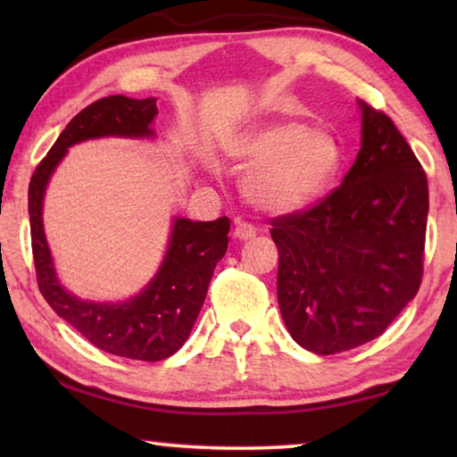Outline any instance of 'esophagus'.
Segmentation results:
<instances>
[{
  "label": "esophagus",
  "mask_w": 457,
  "mask_h": 457,
  "mask_svg": "<svg viewBox=\"0 0 457 457\" xmlns=\"http://www.w3.org/2000/svg\"><path fill=\"white\" fill-rule=\"evenodd\" d=\"M256 234H258V229L247 221H239L234 229V236L239 239V242H245V239L256 237Z\"/></svg>",
  "instance_id": "esophagus-1"
}]
</instances>
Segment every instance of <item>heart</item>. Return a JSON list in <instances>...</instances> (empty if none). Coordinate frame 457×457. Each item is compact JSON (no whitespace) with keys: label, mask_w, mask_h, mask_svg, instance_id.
<instances>
[{"label":"heart","mask_w":457,"mask_h":457,"mask_svg":"<svg viewBox=\"0 0 457 457\" xmlns=\"http://www.w3.org/2000/svg\"><path fill=\"white\" fill-rule=\"evenodd\" d=\"M229 154L244 167L247 199L270 213H292L314 204L343 167V145L306 120L264 122L234 138Z\"/></svg>","instance_id":"obj_1"}]
</instances>
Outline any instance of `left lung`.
I'll return each mask as SVG.
<instances>
[{
	"label": "left lung",
	"instance_id": "obj_1",
	"mask_svg": "<svg viewBox=\"0 0 457 457\" xmlns=\"http://www.w3.org/2000/svg\"><path fill=\"white\" fill-rule=\"evenodd\" d=\"M359 108L361 151L340 187L270 229L284 324L316 354L383 335L423 276L428 177L393 120L362 100Z\"/></svg>",
	"mask_w": 457,
	"mask_h": 457
}]
</instances>
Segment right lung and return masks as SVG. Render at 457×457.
<instances>
[{
	"label": "right lung",
	"mask_w": 457,
	"mask_h": 457,
	"mask_svg": "<svg viewBox=\"0 0 457 457\" xmlns=\"http://www.w3.org/2000/svg\"><path fill=\"white\" fill-rule=\"evenodd\" d=\"M157 98L122 95L100 98L80 111L62 130L28 189L29 229L37 288L54 312L88 338L96 349L135 361H163L181 349L204 306L213 270L228 250L229 220L191 221L175 218L167 252L157 274L133 298L92 303L60 284L44 234V195L52 173L72 145L88 138H153Z\"/></svg>",
	"instance_id": "1"
}]
</instances>
